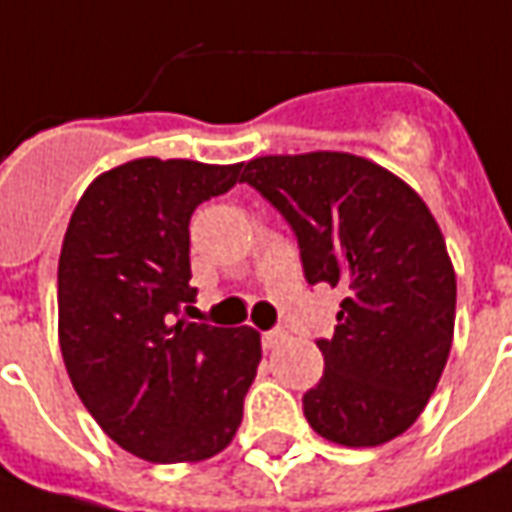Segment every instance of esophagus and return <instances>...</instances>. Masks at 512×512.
<instances>
[{
    "label": "esophagus",
    "instance_id": "34e87169",
    "mask_svg": "<svg viewBox=\"0 0 512 512\" xmlns=\"http://www.w3.org/2000/svg\"><path fill=\"white\" fill-rule=\"evenodd\" d=\"M285 339H288L285 330H266V333H263V347H266V350H274V347H280Z\"/></svg>",
    "mask_w": 512,
    "mask_h": 512
}]
</instances>
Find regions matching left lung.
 <instances>
[{"label": "left lung", "mask_w": 512, "mask_h": 512, "mask_svg": "<svg viewBox=\"0 0 512 512\" xmlns=\"http://www.w3.org/2000/svg\"><path fill=\"white\" fill-rule=\"evenodd\" d=\"M252 184L291 224L311 285L342 288L325 375L302 409L316 434L350 448L384 446L415 423L454 339L457 277L426 201L364 156H257Z\"/></svg>", "instance_id": "left-lung-1"}]
</instances>
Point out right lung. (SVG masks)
<instances>
[{"instance_id":"obj_1","label":"right lung","mask_w":512,"mask_h":512,"mask_svg":"<svg viewBox=\"0 0 512 512\" xmlns=\"http://www.w3.org/2000/svg\"><path fill=\"white\" fill-rule=\"evenodd\" d=\"M243 165L134 159L100 173L58 260V342L89 415L134 457L201 462L232 443L260 364V333L173 325L190 285V215Z\"/></svg>"}]
</instances>
